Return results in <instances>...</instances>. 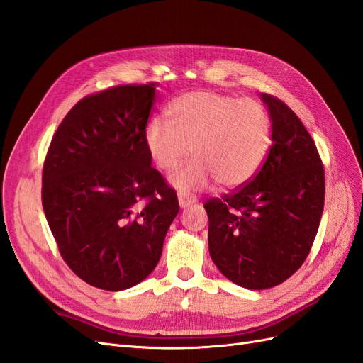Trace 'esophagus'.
Returning <instances> with one entry per match:
<instances>
[{"label":"esophagus","mask_w":363,"mask_h":363,"mask_svg":"<svg viewBox=\"0 0 363 363\" xmlns=\"http://www.w3.org/2000/svg\"><path fill=\"white\" fill-rule=\"evenodd\" d=\"M179 203H180V207H189L191 204L196 203V196L180 192L179 194Z\"/></svg>","instance_id":"34e87169"}]
</instances>
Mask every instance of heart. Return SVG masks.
I'll return each mask as SVG.
<instances>
[{
  "label": "heart",
  "instance_id": "1",
  "mask_svg": "<svg viewBox=\"0 0 363 363\" xmlns=\"http://www.w3.org/2000/svg\"><path fill=\"white\" fill-rule=\"evenodd\" d=\"M168 121L155 118L145 127V145L152 163L175 172L171 182L183 191L203 189L213 180L223 188L248 183L265 163L272 144L268 111L251 98L196 91L172 100Z\"/></svg>",
  "mask_w": 363,
  "mask_h": 363
}]
</instances>
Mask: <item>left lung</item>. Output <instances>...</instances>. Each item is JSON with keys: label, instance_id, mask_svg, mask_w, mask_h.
<instances>
[{"label": "left lung", "instance_id": "left-lung-1", "mask_svg": "<svg viewBox=\"0 0 363 363\" xmlns=\"http://www.w3.org/2000/svg\"><path fill=\"white\" fill-rule=\"evenodd\" d=\"M272 144L244 186L204 203L208 251L239 286L268 289L288 280L309 256L325 196L324 167L309 131L288 104L262 94Z\"/></svg>", "mask_w": 363, "mask_h": 363}]
</instances>
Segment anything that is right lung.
<instances>
[{
	"instance_id": "obj_1",
	"label": "right lung",
	"mask_w": 363,
	"mask_h": 363,
	"mask_svg": "<svg viewBox=\"0 0 363 363\" xmlns=\"http://www.w3.org/2000/svg\"><path fill=\"white\" fill-rule=\"evenodd\" d=\"M156 87L121 84L82 98L43 160L42 206L60 256L104 291L150 276L179 213L177 194L145 145Z\"/></svg>"
}]
</instances>
